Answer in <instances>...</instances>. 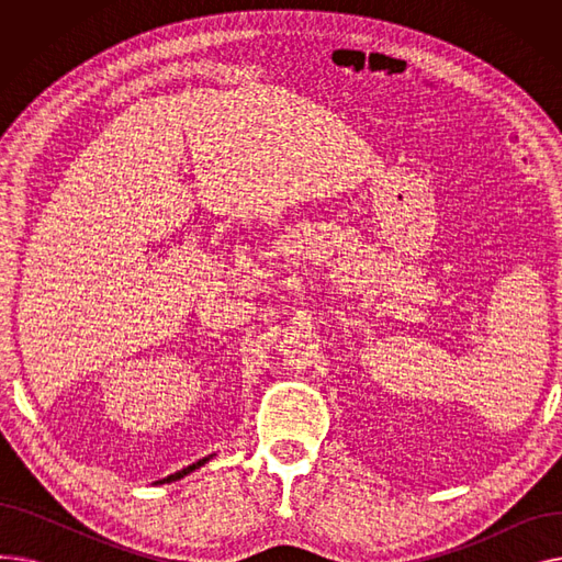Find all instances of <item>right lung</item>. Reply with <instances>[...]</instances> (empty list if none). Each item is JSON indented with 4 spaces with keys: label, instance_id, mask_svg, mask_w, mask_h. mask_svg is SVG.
I'll return each mask as SVG.
<instances>
[{
    "label": "right lung",
    "instance_id": "obj_1",
    "mask_svg": "<svg viewBox=\"0 0 562 562\" xmlns=\"http://www.w3.org/2000/svg\"><path fill=\"white\" fill-rule=\"evenodd\" d=\"M214 458V453L212 456H206V458H202V460H198V462H193V464H189V467H184L182 471H175V474H170V476H166V479H161V481H157L155 485H164V483H172V481H180V479H184L187 474H191V471H195V469H200L204 462H210Z\"/></svg>",
    "mask_w": 562,
    "mask_h": 562
}]
</instances>
